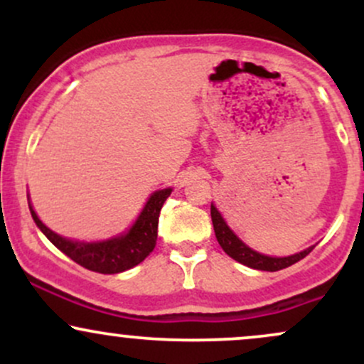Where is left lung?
<instances>
[{
    "mask_svg": "<svg viewBox=\"0 0 364 364\" xmlns=\"http://www.w3.org/2000/svg\"><path fill=\"white\" fill-rule=\"evenodd\" d=\"M210 215H212V224H214L215 237L217 241H219V245L223 246L224 252L231 258H235L236 262L243 263L246 267H252V269L267 270V272H277V270L287 269V267L294 265L296 262L303 260V258L313 250L311 246V248L304 250L301 253H296V255H291V257H284V258L265 257V255L253 252L252 248H248L245 243H241V241L235 236V232L228 228V224L224 223V219L220 217V214L217 212V208L214 205H210Z\"/></svg>",
    "mask_w": 364,
    "mask_h": 364,
    "instance_id": "1",
    "label": "left lung"
}]
</instances>
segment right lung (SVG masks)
I'll use <instances>...</instances> for the list:
<instances>
[{
  "instance_id": "right-lung-1",
  "label": "right lung",
  "mask_w": 364,
  "mask_h": 364,
  "mask_svg": "<svg viewBox=\"0 0 364 364\" xmlns=\"http://www.w3.org/2000/svg\"><path fill=\"white\" fill-rule=\"evenodd\" d=\"M169 195L171 188L156 191L150 196L147 205L144 207L136 223L132 225L127 235L112 237V240L102 241V243H78V241L58 236L56 232H53L51 229H48L41 223L32 205H28V208H31L32 219H34L37 228L66 257H70L78 265L85 267L92 272L119 274L139 265L156 248L159 214H161V208Z\"/></svg>"
}]
</instances>
